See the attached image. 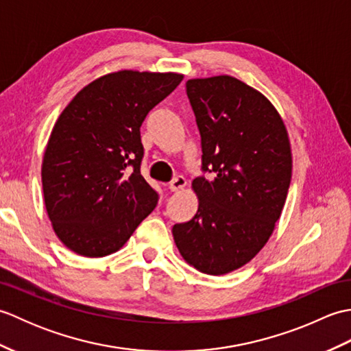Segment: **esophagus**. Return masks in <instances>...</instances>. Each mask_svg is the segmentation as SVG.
<instances>
[{"label": "esophagus", "instance_id": "34e87169", "mask_svg": "<svg viewBox=\"0 0 351 351\" xmlns=\"http://www.w3.org/2000/svg\"><path fill=\"white\" fill-rule=\"evenodd\" d=\"M185 184H187V181H185L184 176H176V178H173V180L169 182L167 187H169L170 191H178V190L184 189Z\"/></svg>", "mask_w": 351, "mask_h": 351}]
</instances>
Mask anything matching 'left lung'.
<instances>
[{
	"label": "left lung",
	"mask_w": 351,
	"mask_h": 351,
	"mask_svg": "<svg viewBox=\"0 0 351 351\" xmlns=\"http://www.w3.org/2000/svg\"><path fill=\"white\" fill-rule=\"evenodd\" d=\"M202 171L195 217L171 232L182 258L219 276L247 264L273 234L291 182L287 128L264 95L229 75L189 80Z\"/></svg>",
	"instance_id": "obj_1"
}]
</instances>
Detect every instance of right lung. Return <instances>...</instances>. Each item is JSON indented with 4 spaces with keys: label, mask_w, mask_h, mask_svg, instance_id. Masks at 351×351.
<instances>
[{
    "label": "right lung",
    "mask_w": 351,
    "mask_h": 351,
    "mask_svg": "<svg viewBox=\"0 0 351 351\" xmlns=\"http://www.w3.org/2000/svg\"><path fill=\"white\" fill-rule=\"evenodd\" d=\"M182 81L121 71L95 80L63 110L42 164L43 197L60 241L78 255L119 250L158 204L140 173V126Z\"/></svg>",
    "instance_id": "right-lung-1"
}]
</instances>
